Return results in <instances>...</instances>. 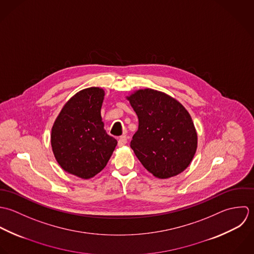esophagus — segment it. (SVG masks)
I'll list each match as a JSON object with an SVG mask.
<instances>
[{
    "label": "esophagus",
    "mask_w": 254,
    "mask_h": 254,
    "mask_svg": "<svg viewBox=\"0 0 254 254\" xmlns=\"http://www.w3.org/2000/svg\"><path fill=\"white\" fill-rule=\"evenodd\" d=\"M127 138L126 135H124V136H121V137L119 138V140H118V145H119V146H124V145L127 144Z\"/></svg>",
    "instance_id": "obj_1"
}]
</instances>
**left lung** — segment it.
Returning a JSON list of instances; mask_svg holds the SVG:
<instances>
[{
    "mask_svg": "<svg viewBox=\"0 0 254 254\" xmlns=\"http://www.w3.org/2000/svg\"><path fill=\"white\" fill-rule=\"evenodd\" d=\"M127 99L138 117L130 147L144 168L159 179L184 172L197 147V134L188 111L153 89L138 90Z\"/></svg>",
    "mask_w": 254,
    "mask_h": 254,
    "instance_id": "1",
    "label": "left lung"
}]
</instances>
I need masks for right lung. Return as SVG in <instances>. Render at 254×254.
<instances>
[{
  "label": "right lung",
  "instance_id": "add662e5",
  "mask_svg": "<svg viewBox=\"0 0 254 254\" xmlns=\"http://www.w3.org/2000/svg\"><path fill=\"white\" fill-rule=\"evenodd\" d=\"M103 99L99 87L79 91L64 106L52 128V149L58 163L81 179L101 172L117 145L104 129Z\"/></svg>",
  "mask_w": 254,
  "mask_h": 254
}]
</instances>
